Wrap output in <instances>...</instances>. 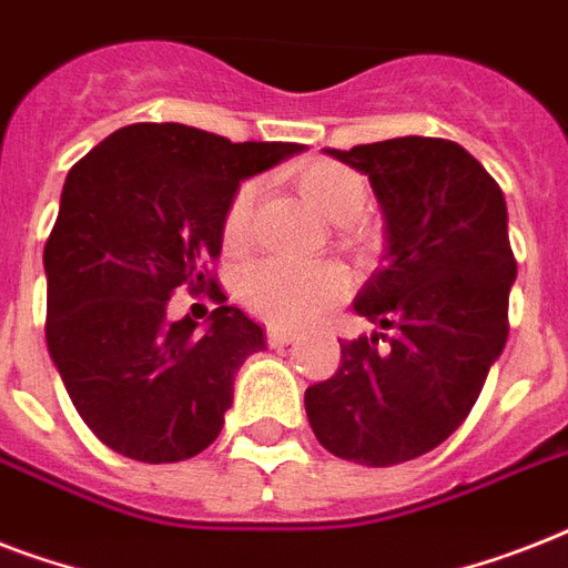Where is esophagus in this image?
I'll list each match as a JSON object with an SVG mask.
<instances>
[{
    "mask_svg": "<svg viewBox=\"0 0 568 568\" xmlns=\"http://www.w3.org/2000/svg\"><path fill=\"white\" fill-rule=\"evenodd\" d=\"M297 338H301V333H297V329L267 327V345L271 347H285V345H292V342H297Z\"/></svg>",
    "mask_w": 568,
    "mask_h": 568,
    "instance_id": "34e87169",
    "label": "esophagus"
}]
</instances>
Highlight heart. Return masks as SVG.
Listing matches in <instances>:
<instances>
[{
	"mask_svg": "<svg viewBox=\"0 0 568 568\" xmlns=\"http://www.w3.org/2000/svg\"><path fill=\"white\" fill-rule=\"evenodd\" d=\"M303 196L318 209L327 221L342 223L347 235H354V226L365 212L368 189L363 176L338 162H312L297 176ZM258 185L244 182L232 194L226 212H223V247L241 250L250 239V221L256 205ZM347 292L345 271L333 262H283V258H265L250 265L239 280V297L250 312L271 324L297 327L306 321L318 318L321 312L338 303Z\"/></svg>",
	"mask_w": 568,
	"mask_h": 568,
	"instance_id": "heart-1",
	"label": "heart"
}]
</instances>
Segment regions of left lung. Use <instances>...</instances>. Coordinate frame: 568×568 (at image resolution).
Wrapping results in <instances>:
<instances>
[{
  "instance_id": "1",
  "label": "left lung",
  "mask_w": 568,
  "mask_h": 568,
  "mask_svg": "<svg viewBox=\"0 0 568 568\" xmlns=\"http://www.w3.org/2000/svg\"><path fill=\"white\" fill-rule=\"evenodd\" d=\"M327 153L368 176L383 212V265L354 310L392 336L342 342L338 372L306 388V415L329 454L397 466L466 422L501 356L516 283L507 203L484 164L445 138Z\"/></svg>"
}]
</instances>
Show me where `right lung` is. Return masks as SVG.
Here are the masks:
<instances>
[{
    "label": "right lung",
    "instance_id": "1",
    "mask_svg": "<svg viewBox=\"0 0 568 568\" xmlns=\"http://www.w3.org/2000/svg\"><path fill=\"white\" fill-rule=\"evenodd\" d=\"M182 126L118 129L67 173L43 247L47 347L84 424L141 463H180L217 439L232 383L265 333L239 306L205 327L168 318L182 285L214 288L223 212L241 182L303 153ZM214 301H226L221 292Z\"/></svg>",
    "mask_w": 568,
    "mask_h": 568
}]
</instances>
